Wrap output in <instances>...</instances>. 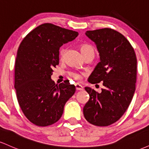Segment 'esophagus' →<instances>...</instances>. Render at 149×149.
Wrapping results in <instances>:
<instances>
[{
  "label": "esophagus",
  "mask_w": 149,
  "mask_h": 149,
  "mask_svg": "<svg viewBox=\"0 0 149 149\" xmlns=\"http://www.w3.org/2000/svg\"><path fill=\"white\" fill-rule=\"evenodd\" d=\"M75 86H76V90H83V86H82L81 85H80V84H76V85H75Z\"/></svg>",
  "instance_id": "1"
}]
</instances>
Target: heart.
I'll return each instance as SVG.
<instances>
[{"instance_id": "obj_1", "label": "heart", "mask_w": 149, "mask_h": 149, "mask_svg": "<svg viewBox=\"0 0 149 149\" xmlns=\"http://www.w3.org/2000/svg\"><path fill=\"white\" fill-rule=\"evenodd\" d=\"M80 51H81L82 54L84 55V54H87L88 52H95V50H94V48L92 47L91 45H88V44H83V45H80ZM63 52H64V50L61 51V54H62ZM70 76H71L73 79L75 80H78L80 78V76L79 74H78V73H69Z\"/></svg>"}]
</instances>
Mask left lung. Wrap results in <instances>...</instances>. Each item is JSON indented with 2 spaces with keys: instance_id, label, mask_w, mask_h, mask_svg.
Returning a JSON list of instances; mask_svg holds the SVG:
<instances>
[{
  "instance_id": "1",
  "label": "left lung",
  "mask_w": 149,
  "mask_h": 149,
  "mask_svg": "<svg viewBox=\"0 0 149 149\" xmlns=\"http://www.w3.org/2000/svg\"><path fill=\"white\" fill-rule=\"evenodd\" d=\"M85 34L95 42L100 55L88 82H102L104 88L98 93L85 87L90 99L83 108V115L94 125H110L122 117L132 100L136 80V54L127 38L112 29L88 31Z\"/></svg>"
}]
</instances>
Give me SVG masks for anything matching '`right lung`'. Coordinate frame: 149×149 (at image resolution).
Returning <instances> with one entry per match:
<instances>
[{
  "label": "right lung",
  "instance_id": "1",
  "mask_svg": "<svg viewBox=\"0 0 149 149\" xmlns=\"http://www.w3.org/2000/svg\"><path fill=\"white\" fill-rule=\"evenodd\" d=\"M78 35L74 31L45 23L32 30L20 43L15 65V88L22 112L36 125L45 127L57 122L66 102L76 92L69 80L55 84L51 75L59 64L61 46Z\"/></svg>",
  "mask_w": 149,
  "mask_h": 149
}]
</instances>
